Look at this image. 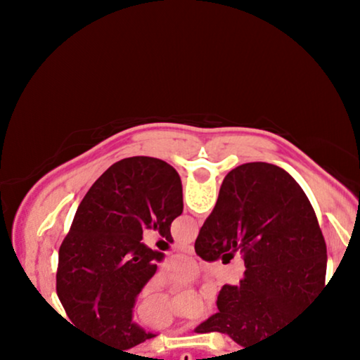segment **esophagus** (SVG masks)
Masks as SVG:
<instances>
[{
    "label": "esophagus",
    "instance_id": "esophagus-1",
    "mask_svg": "<svg viewBox=\"0 0 360 360\" xmlns=\"http://www.w3.org/2000/svg\"><path fill=\"white\" fill-rule=\"evenodd\" d=\"M183 252H186V254H194V247L193 245H183Z\"/></svg>",
    "mask_w": 360,
    "mask_h": 360
}]
</instances>
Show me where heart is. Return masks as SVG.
I'll list each match as a JSON object with an SVG mask.
<instances>
[{"instance_id": "heart-1", "label": "heart", "mask_w": 360, "mask_h": 360, "mask_svg": "<svg viewBox=\"0 0 360 360\" xmlns=\"http://www.w3.org/2000/svg\"><path fill=\"white\" fill-rule=\"evenodd\" d=\"M196 274H198V267L194 266L193 262H189V260L181 262L174 271V278L177 281H191L196 278ZM172 321H174V318H172V313L169 311V313H164V315H160V316L146 320V323L154 326V328H167V326L172 325Z\"/></svg>"}]
</instances>
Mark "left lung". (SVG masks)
Instances as JSON below:
<instances>
[{
	"instance_id": "left-lung-1",
	"label": "left lung",
	"mask_w": 360,
	"mask_h": 360,
	"mask_svg": "<svg viewBox=\"0 0 360 360\" xmlns=\"http://www.w3.org/2000/svg\"><path fill=\"white\" fill-rule=\"evenodd\" d=\"M181 213V177L164 160L128 157L103 172L59 249L57 296L76 328L122 350L155 337L131 321L139 292L164 259L142 235L154 229L172 242L171 223Z\"/></svg>"
}]
</instances>
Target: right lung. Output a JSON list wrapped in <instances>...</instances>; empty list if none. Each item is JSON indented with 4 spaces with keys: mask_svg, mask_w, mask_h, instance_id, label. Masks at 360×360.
I'll return each instance as SVG.
<instances>
[{
    "mask_svg": "<svg viewBox=\"0 0 360 360\" xmlns=\"http://www.w3.org/2000/svg\"><path fill=\"white\" fill-rule=\"evenodd\" d=\"M194 250L208 262L226 250L243 255L240 284L223 286L218 313L194 330L225 333L242 347L278 335L328 288L315 210L301 186L274 164H242L225 176Z\"/></svg>",
    "mask_w": 360,
    "mask_h": 360,
    "instance_id": "add662e5",
    "label": "right lung"
}]
</instances>
